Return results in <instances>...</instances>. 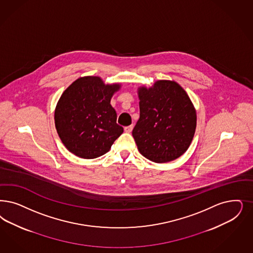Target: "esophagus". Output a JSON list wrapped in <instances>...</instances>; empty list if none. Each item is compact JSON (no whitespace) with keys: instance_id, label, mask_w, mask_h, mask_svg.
<instances>
[{"instance_id":"esophagus-1","label":"esophagus","mask_w":253,"mask_h":253,"mask_svg":"<svg viewBox=\"0 0 253 253\" xmlns=\"http://www.w3.org/2000/svg\"><path fill=\"white\" fill-rule=\"evenodd\" d=\"M132 128H133V125L127 126V127H125V128H124V131H126V132H128V133H130V132L132 131Z\"/></svg>"}]
</instances>
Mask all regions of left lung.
Listing matches in <instances>:
<instances>
[{
	"label": "left lung",
	"mask_w": 253,
	"mask_h": 253,
	"mask_svg": "<svg viewBox=\"0 0 253 253\" xmlns=\"http://www.w3.org/2000/svg\"><path fill=\"white\" fill-rule=\"evenodd\" d=\"M140 118L132 136L140 153L151 162L174 161L186 152L196 129V111L187 92L171 80L138 88Z\"/></svg>",
	"instance_id": "left-lung-1"
}]
</instances>
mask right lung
Instances as JSON below:
<instances>
[{
  "label": "right lung",
  "instance_id": "obj_1",
  "mask_svg": "<svg viewBox=\"0 0 253 253\" xmlns=\"http://www.w3.org/2000/svg\"><path fill=\"white\" fill-rule=\"evenodd\" d=\"M121 84L83 77L67 87L56 105L55 126L65 148L76 156L95 159L109 151L123 132L110 105Z\"/></svg>",
  "mask_w": 253,
  "mask_h": 253
}]
</instances>
